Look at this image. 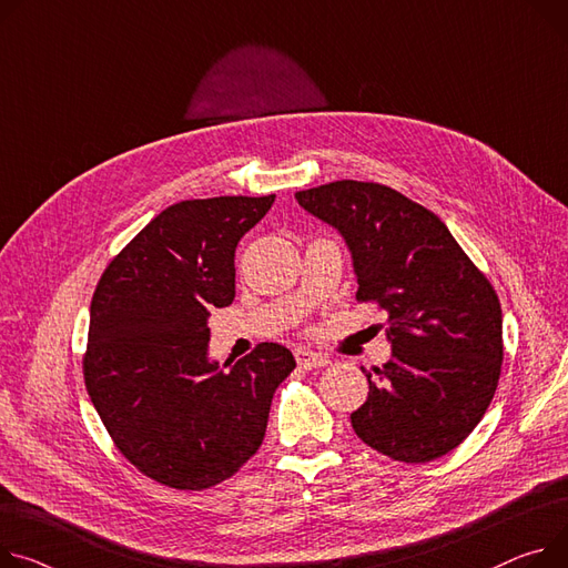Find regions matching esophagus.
<instances>
[{
	"label": "esophagus",
	"instance_id": "1",
	"mask_svg": "<svg viewBox=\"0 0 568 568\" xmlns=\"http://www.w3.org/2000/svg\"><path fill=\"white\" fill-rule=\"evenodd\" d=\"M295 359H297V366L304 368V371L321 368V366H327V364H329V357H325V355H321V353H314V351H304V347H297V351H295Z\"/></svg>",
	"mask_w": 568,
	"mask_h": 568
}]
</instances>
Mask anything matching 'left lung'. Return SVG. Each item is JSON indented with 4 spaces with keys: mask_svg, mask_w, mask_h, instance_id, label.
<instances>
[{
    "mask_svg": "<svg viewBox=\"0 0 568 568\" xmlns=\"http://www.w3.org/2000/svg\"><path fill=\"white\" fill-rule=\"evenodd\" d=\"M300 206L341 232L357 300L388 314L394 347L351 414L359 439L405 464L455 450L483 420L503 368L500 300L442 217L375 182L297 191Z\"/></svg>",
    "mask_w": 568,
    "mask_h": 568,
    "instance_id": "left-lung-1",
    "label": "left lung"
}]
</instances>
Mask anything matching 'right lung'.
Wrapping results in <instances>:
<instances>
[{
    "label": "right lung",
    "mask_w": 568,
    "mask_h": 568,
    "mask_svg": "<svg viewBox=\"0 0 568 568\" xmlns=\"http://www.w3.org/2000/svg\"><path fill=\"white\" fill-rule=\"evenodd\" d=\"M273 202L172 204L95 286L85 390L124 459L168 489L204 491L230 479L264 442L275 390L295 368L280 343H258L230 371L206 359L209 312L236 295V245Z\"/></svg>",
    "instance_id": "1"
}]
</instances>
